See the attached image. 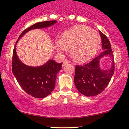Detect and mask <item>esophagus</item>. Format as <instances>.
Wrapping results in <instances>:
<instances>
[{
  "label": "esophagus",
  "instance_id": "34e87169",
  "mask_svg": "<svg viewBox=\"0 0 129 129\" xmlns=\"http://www.w3.org/2000/svg\"><path fill=\"white\" fill-rule=\"evenodd\" d=\"M70 63V61H69L68 60H67V59H66V60H64V61H63V64H62V67H64L65 65L68 64Z\"/></svg>",
  "mask_w": 129,
  "mask_h": 129
}]
</instances>
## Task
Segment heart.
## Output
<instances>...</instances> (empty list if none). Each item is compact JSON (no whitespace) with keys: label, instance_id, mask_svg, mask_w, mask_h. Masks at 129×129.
Returning a JSON list of instances; mask_svg holds the SVG:
<instances>
[{"label":"heart","instance_id":"1","mask_svg":"<svg viewBox=\"0 0 129 129\" xmlns=\"http://www.w3.org/2000/svg\"><path fill=\"white\" fill-rule=\"evenodd\" d=\"M101 38L98 33L85 25L74 26L63 33L56 44L58 51L70 48L72 58L85 62L91 59L98 51Z\"/></svg>","mask_w":129,"mask_h":129}]
</instances>
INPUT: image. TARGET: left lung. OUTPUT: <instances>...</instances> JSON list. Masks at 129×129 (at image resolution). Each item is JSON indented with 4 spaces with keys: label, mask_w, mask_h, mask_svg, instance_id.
I'll use <instances>...</instances> for the list:
<instances>
[{
    "label": "left lung",
    "mask_w": 129,
    "mask_h": 129,
    "mask_svg": "<svg viewBox=\"0 0 129 129\" xmlns=\"http://www.w3.org/2000/svg\"><path fill=\"white\" fill-rule=\"evenodd\" d=\"M102 46L103 51L88 64L76 65L74 82L77 89L81 94L86 96H94L101 93L106 88L114 72L115 62L111 45L108 37L101 31ZM104 55H109L112 58V67L108 70H101L99 67V60Z\"/></svg>",
    "instance_id": "obj_1"
}]
</instances>
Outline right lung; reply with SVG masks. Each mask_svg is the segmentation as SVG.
Returning <instances> with one entry per match:
<instances>
[{"mask_svg": "<svg viewBox=\"0 0 129 129\" xmlns=\"http://www.w3.org/2000/svg\"><path fill=\"white\" fill-rule=\"evenodd\" d=\"M56 22V20L46 21L32 25L21 33L16 43L29 30L47 27ZM16 43L13 51L12 68L18 83L27 93L32 96L37 98L47 96L55 88L57 74L61 70L62 63L59 64L51 59L41 67L27 66L21 62L17 57L16 52Z\"/></svg>", "mask_w": 129, "mask_h": 129, "instance_id": "obj_1", "label": "right lung"}]
</instances>
